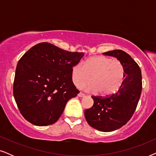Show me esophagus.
<instances>
[{
    "mask_svg": "<svg viewBox=\"0 0 156 156\" xmlns=\"http://www.w3.org/2000/svg\"><path fill=\"white\" fill-rule=\"evenodd\" d=\"M84 96H85V95L84 94L82 93V92H80V93L78 94V97H84Z\"/></svg>",
    "mask_w": 156,
    "mask_h": 156,
    "instance_id": "34e87169",
    "label": "esophagus"
}]
</instances>
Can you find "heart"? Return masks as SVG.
<instances>
[{"label":"heart","instance_id":"1","mask_svg":"<svg viewBox=\"0 0 156 156\" xmlns=\"http://www.w3.org/2000/svg\"><path fill=\"white\" fill-rule=\"evenodd\" d=\"M126 72L123 64L110 57L97 56L89 58L82 64L72 67L71 79L76 87L80 89L89 84V90L103 96L117 92L123 84Z\"/></svg>","mask_w":156,"mask_h":156}]
</instances>
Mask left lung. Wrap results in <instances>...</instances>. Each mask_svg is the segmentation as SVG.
Returning <instances> with one entry per match:
<instances>
[{
    "instance_id": "obj_1",
    "label": "left lung",
    "mask_w": 156,
    "mask_h": 156,
    "mask_svg": "<svg viewBox=\"0 0 156 156\" xmlns=\"http://www.w3.org/2000/svg\"><path fill=\"white\" fill-rule=\"evenodd\" d=\"M103 54L116 57L121 62L126 76L116 93L104 98L91 97L94 105L85 110L84 116L94 129L110 132L122 127L133 114L141 94L142 75L138 64L124 51L114 50Z\"/></svg>"
}]
</instances>
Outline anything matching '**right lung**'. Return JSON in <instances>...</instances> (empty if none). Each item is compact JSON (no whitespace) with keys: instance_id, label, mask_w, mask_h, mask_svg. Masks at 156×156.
I'll return each instance as SVG.
<instances>
[{"instance_id":"obj_1","label":"right lung","mask_w":156,"mask_h":156,"mask_svg":"<svg viewBox=\"0 0 156 156\" xmlns=\"http://www.w3.org/2000/svg\"><path fill=\"white\" fill-rule=\"evenodd\" d=\"M83 56L48 42L35 44L23 55L17 65L13 95L27 121L44 126L58 120L67 102L80 93L71 69Z\"/></svg>"}]
</instances>
